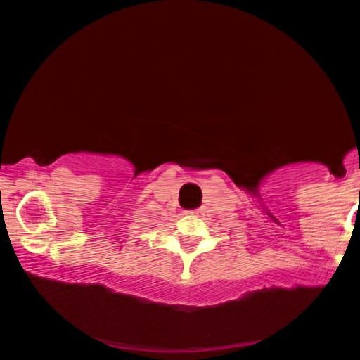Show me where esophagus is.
<instances>
[{
    "label": "esophagus",
    "instance_id": "34e87169",
    "mask_svg": "<svg viewBox=\"0 0 360 360\" xmlns=\"http://www.w3.org/2000/svg\"><path fill=\"white\" fill-rule=\"evenodd\" d=\"M188 215H192V217H202V215H204V210H202V209L188 210Z\"/></svg>",
    "mask_w": 360,
    "mask_h": 360
}]
</instances>
